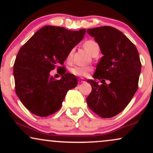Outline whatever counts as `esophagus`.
Listing matches in <instances>:
<instances>
[{
  "mask_svg": "<svg viewBox=\"0 0 153 153\" xmlns=\"http://www.w3.org/2000/svg\"><path fill=\"white\" fill-rule=\"evenodd\" d=\"M78 82H80V83H81V82H85V81L83 78H80V79H78Z\"/></svg>",
  "mask_w": 153,
  "mask_h": 153,
  "instance_id": "esophagus-1",
  "label": "esophagus"
}]
</instances>
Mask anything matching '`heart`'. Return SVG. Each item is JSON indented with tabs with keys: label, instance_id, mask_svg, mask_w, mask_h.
I'll return each mask as SVG.
<instances>
[{
	"label": "heart",
	"instance_id": "1",
	"mask_svg": "<svg viewBox=\"0 0 153 153\" xmlns=\"http://www.w3.org/2000/svg\"><path fill=\"white\" fill-rule=\"evenodd\" d=\"M83 46L85 47V49L88 52L90 53L91 55L94 54L96 51L99 50V45L94 41V40H88V41L85 42L83 44ZM73 51L74 50L72 49V50L68 52V55H67V60L71 61L73 57ZM91 71V68L89 67H83V66H75L73 68H71V72L73 73V75H77V76H80V77H85L88 75V73Z\"/></svg>",
	"mask_w": 153,
	"mask_h": 153
}]
</instances>
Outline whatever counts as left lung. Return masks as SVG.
<instances>
[{
    "instance_id": "8db88e82",
    "label": "left lung",
    "mask_w": 153,
    "mask_h": 153,
    "mask_svg": "<svg viewBox=\"0 0 153 153\" xmlns=\"http://www.w3.org/2000/svg\"><path fill=\"white\" fill-rule=\"evenodd\" d=\"M103 56L96 66L94 78L108 80L109 84L88 80L92 91L88 106L102 118H111L122 111L138 88L141 62L135 45L122 31L111 26L89 29ZM101 80V81H102Z\"/></svg>"
}]
</instances>
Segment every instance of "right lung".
Masks as SVG:
<instances>
[{"label":"right lung","instance_id":"add662e5","mask_svg":"<svg viewBox=\"0 0 153 153\" xmlns=\"http://www.w3.org/2000/svg\"><path fill=\"white\" fill-rule=\"evenodd\" d=\"M85 29L71 31L61 26H45L21 47L14 65L15 91L24 106L39 117L57 111L70 89L78 85L75 75L63 65L68 52L83 38ZM57 68L60 80L50 76Z\"/></svg>","mask_w":153,"mask_h":153}]
</instances>
